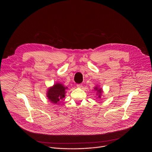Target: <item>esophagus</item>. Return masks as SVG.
Masks as SVG:
<instances>
[{"label": "esophagus", "instance_id": "34e87169", "mask_svg": "<svg viewBox=\"0 0 152 152\" xmlns=\"http://www.w3.org/2000/svg\"><path fill=\"white\" fill-rule=\"evenodd\" d=\"M83 87V85L82 84H77V87H78V88H81V87Z\"/></svg>", "mask_w": 152, "mask_h": 152}]
</instances>
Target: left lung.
Here are the masks:
<instances>
[{
	"mask_svg": "<svg viewBox=\"0 0 152 152\" xmlns=\"http://www.w3.org/2000/svg\"><path fill=\"white\" fill-rule=\"evenodd\" d=\"M95 90L97 92V95H98V98H101V96L102 95V88H99L98 87H95L94 88Z\"/></svg>",
	"mask_w": 152,
	"mask_h": 152,
	"instance_id": "left-lung-1",
	"label": "left lung"
}]
</instances>
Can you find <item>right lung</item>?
<instances>
[{"label":"right lung","mask_w":152,"mask_h":152,"mask_svg":"<svg viewBox=\"0 0 152 152\" xmlns=\"http://www.w3.org/2000/svg\"><path fill=\"white\" fill-rule=\"evenodd\" d=\"M66 89L67 87H64L61 84L57 83L48 89L47 97L51 102L56 104H58L59 101L65 97Z\"/></svg>","instance_id":"right-lung-1"}]
</instances>
